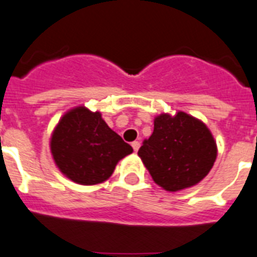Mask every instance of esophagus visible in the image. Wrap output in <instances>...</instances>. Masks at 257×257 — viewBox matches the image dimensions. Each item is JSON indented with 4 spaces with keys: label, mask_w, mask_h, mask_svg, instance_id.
<instances>
[{
    "label": "esophagus",
    "mask_w": 257,
    "mask_h": 257,
    "mask_svg": "<svg viewBox=\"0 0 257 257\" xmlns=\"http://www.w3.org/2000/svg\"><path fill=\"white\" fill-rule=\"evenodd\" d=\"M132 148L135 152H139V149H140V142L139 141H133L132 142Z\"/></svg>",
    "instance_id": "obj_1"
}]
</instances>
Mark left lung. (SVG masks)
I'll use <instances>...</instances> for the list:
<instances>
[{"label": "left lung", "instance_id": "8db88e82", "mask_svg": "<svg viewBox=\"0 0 257 257\" xmlns=\"http://www.w3.org/2000/svg\"><path fill=\"white\" fill-rule=\"evenodd\" d=\"M153 180L162 188L176 192L197 184L212 170L217 145L206 125L178 112L157 116L154 131L139 150Z\"/></svg>", "mask_w": 257, "mask_h": 257}]
</instances>
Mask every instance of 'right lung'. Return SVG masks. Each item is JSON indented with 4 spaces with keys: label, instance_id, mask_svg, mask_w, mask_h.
<instances>
[{
    "label": "right lung",
    "instance_id": "obj_1",
    "mask_svg": "<svg viewBox=\"0 0 257 257\" xmlns=\"http://www.w3.org/2000/svg\"><path fill=\"white\" fill-rule=\"evenodd\" d=\"M51 152L64 175L78 184L94 185L107 180L133 149L99 112L77 107L62 116L53 131Z\"/></svg>",
    "mask_w": 257,
    "mask_h": 257
}]
</instances>
